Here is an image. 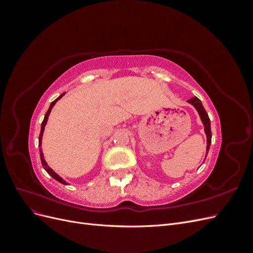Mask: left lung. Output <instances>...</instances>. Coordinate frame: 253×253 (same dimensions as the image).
I'll use <instances>...</instances> for the list:
<instances>
[{"label":"left lung","instance_id":"1","mask_svg":"<svg viewBox=\"0 0 253 253\" xmlns=\"http://www.w3.org/2000/svg\"><path fill=\"white\" fill-rule=\"evenodd\" d=\"M189 103L192 104L194 108L197 110L198 114H200L201 119L203 121V124L205 126V133L207 135V154H208L209 149H210V144H211V137H212V133H211V124H210V119L208 114H207L206 110L204 109L202 101L198 99L197 97L191 98L190 100H188ZM207 156V155H206ZM206 159V158H205Z\"/></svg>","mask_w":253,"mask_h":253}]
</instances>
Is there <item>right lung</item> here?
<instances>
[{"mask_svg": "<svg viewBox=\"0 0 253 253\" xmlns=\"http://www.w3.org/2000/svg\"><path fill=\"white\" fill-rule=\"evenodd\" d=\"M65 93H63V94H61L55 101H52L51 103H50V106H49V109H48V111L46 112V114H45V117H44V119H43V121H42V126H41V132H40V136H39V145H40V157H41V163H42V166H43V168H44V170L46 171L52 178H55L56 180H58L59 182H61V183H63V185H67V182L66 181H64L62 178L60 177V176L58 175V174H56L55 172H53L50 168L47 166V164H46V162H45L44 160V156H43V153H42V149H41V141H42V135H43V132H44V127H45V125H46V122H47V119H48V116H49V113H50V111H51V109H52V106L56 104V102L59 100V99L62 97L63 95H64Z\"/></svg>", "mask_w": 253, "mask_h": 253, "instance_id": "add662e5", "label": "right lung"}]
</instances>
